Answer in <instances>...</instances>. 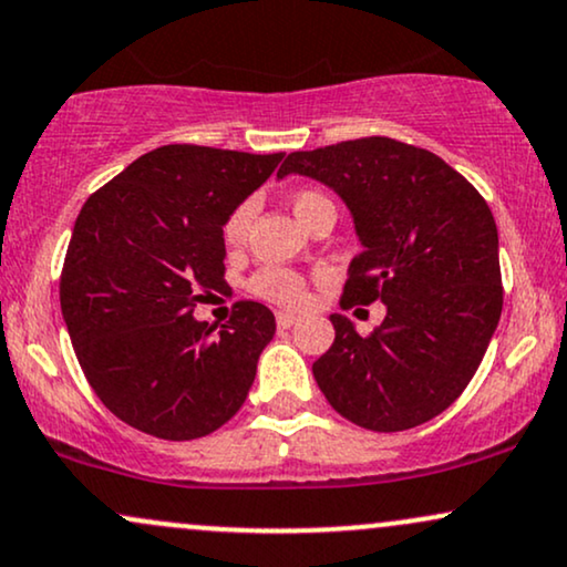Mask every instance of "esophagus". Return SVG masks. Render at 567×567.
I'll return each instance as SVG.
<instances>
[{"mask_svg": "<svg viewBox=\"0 0 567 567\" xmlns=\"http://www.w3.org/2000/svg\"><path fill=\"white\" fill-rule=\"evenodd\" d=\"M298 322L296 313H288V311H277V327L279 330H288V327H292Z\"/></svg>", "mask_w": 567, "mask_h": 567, "instance_id": "34e87169", "label": "esophagus"}]
</instances>
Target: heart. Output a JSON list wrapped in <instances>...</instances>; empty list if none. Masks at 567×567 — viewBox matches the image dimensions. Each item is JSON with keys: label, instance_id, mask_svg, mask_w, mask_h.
<instances>
[{"label": "heart", "instance_id": "b5f03b06", "mask_svg": "<svg viewBox=\"0 0 567 567\" xmlns=\"http://www.w3.org/2000/svg\"><path fill=\"white\" fill-rule=\"evenodd\" d=\"M292 214L298 216V221H306L311 210L332 206L330 197L317 193V189H298L296 195L290 197ZM250 221H254V206L248 200L240 203L229 210V216L224 218L221 224V240L229 250L240 248L248 237ZM250 296L261 298V301L277 303V306H298L303 301V277L298 271L285 269V266H261V269L254 271V277L248 279Z\"/></svg>", "mask_w": 567, "mask_h": 567}]
</instances>
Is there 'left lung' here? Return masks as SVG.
Segmentation results:
<instances>
[{"label":"left lung","mask_w":567,"mask_h":567,"mask_svg":"<svg viewBox=\"0 0 567 567\" xmlns=\"http://www.w3.org/2000/svg\"><path fill=\"white\" fill-rule=\"evenodd\" d=\"M324 182L351 208L364 250L340 306L385 303L359 336L332 313L336 340L311 372L353 425L399 433L460 399L502 317L499 235L488 203L446 161L391 136L290 153L277 176Z\"/></svg>","instance_id":"8db88e82"}]
</instances>
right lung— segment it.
<instances>
[{
    "label": "right lung",
    "mask_w": 567,
    "mask_h": 567,
    "mask_svg": "<svg viewBox=\"0 0 567 567\" xmlns=\"http://www.w3.org/2000/svg\"><path fill=\"white\" fill-rule=\"evenodd\" d=\"M282 153L163 145L86 197L60 275V309L97 399L126 425L193 441L237 414L275 313L237 301L216 330L193 309L227 292L221 224Z\"/></svg>",
    "instance_id": "1"
}]
</instances>
